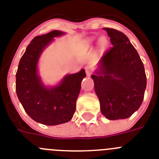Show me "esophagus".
Masks as SVG:
<instances>
[{
    "label": "esophagus",
    "instance_id": "esophagus-1",
    "mask_svg": "<svg viewBox=\"0 0 159 159\" xmlns=\"http://www.w3.org/2000/svg\"><path fill=\"white\" fill-rule=\"evenodd\" d=\"M86 73L87 74V76H90L92 73V68L90 67V66L86 67Z\"/></svg>",
    "mask_w": 159,
    "mask_h": 159
}]
</instances>
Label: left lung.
<instances>
[{"instance_id":"obj_1","label":"left lung","mask_w":159,"mask_h":159,"mask_svg":"<svg viewBox=\"0 0 159 159\" xmlns=\"http://www.w3.org/2000/svg\"><path fill=\"white\" fill-rule=\"evenodd\" d=\"M106 30L112 47L100 61V69L91 77L101 112L108 120L131 116L142 103L146 87L144 65L128 37L112 28Z\"/></svg>"}]
</instances>
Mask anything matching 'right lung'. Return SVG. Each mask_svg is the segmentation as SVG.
<instances>
[{"label":"right lung","mask_w":159,"mask_h":159,"mask_svg":"<svg viewBox=\"0 0 159 159\" xmlns=\"http://www.w3.org/2000/svg\"><path fill=\"white\" fill-rule=\"evenodd\" d=\"M64 33L52 30L35 36L28 45L16 73V92L24 110L36 122L57 125L69 121L76 110V101L86 72L69 74L59 86L47 89L37 75V62L41 52L53 37Z\"/></svg>","instance_id":"1"}]
</instances>
